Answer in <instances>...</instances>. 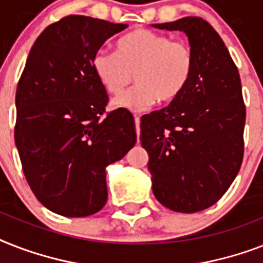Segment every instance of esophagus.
Here are the masks:
<instances>
[{
    "mask_svg": "<svg viewBox=\"0 0 263 263\" xmlns=\"http://www.w3.org/2000/svg\"><path fill=\"white\" fill-rule=\"evenodd\" d=\"M135 127H136V135L139 138L140 135V119L139 116H135Z\"/></svg>",
    "mask_w": 263,
    "mask_h": 263,
    "instance_id": "34e87169",
    "label": "esophagus"
}]
</instances>
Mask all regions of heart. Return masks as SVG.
Here are the masks:
<instances>
[{"instance_id":"heart-1","label":"heart","mask_w":263,"mask_h":263,"mask_svg":"<svg viewBox=\"0 0 263 263\" xmlns=\"http://www.w3.org/2000/svg\"><path fill=\"white\" fill-rule=\"evenodd\" d=\"M92 71L105 91L120 95L132 83L136 86L115 99V106L140 111L158 102L179 98L191 80L195 59L184 41H172L166 34L136 28L116 42V51L98 50L92 57Z\"/></svg>"}]
</instances>
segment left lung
<instances>
[{
    "label": "left lung",
    "mask_w": 263,
    "mask_h": 263,
    "mask_svg": "<svg viewBox=\"0 0 263 263\" xmlns=\"http://www.w3.org/2000/svg\"><path fill=\"white\" fill-rule=\"evenodd\" d=\"M153 26L185 32L195 59L179 98L140 119L153 192L171 210L200 212L224 195L241 166L246 105L240 76L221 36L202 17Z\"/></svg>",
    "instance_id": "1"
}]
</instances>
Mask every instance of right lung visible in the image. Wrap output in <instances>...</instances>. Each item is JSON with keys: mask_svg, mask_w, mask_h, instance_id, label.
Wrapping results in <instances>:
<instances>
[{"mask_svg": "<svg viewBox=\"0 0 263 263\" xmlns=\"http://www.w3.org/2000/svg\"><path fill=\"white\" fill-rule=\"evenodd\" d=\"M127 24L69 14L32 45L16 90L14 143L41 203L65 217L99 212L107 200V165L136 143L135 120L109 97L92 57Z\"/></svg>", "mask_w": 263, "mask_h": 263, "instance_id": "add662e5", "label": "right lung"}]
</instances>
